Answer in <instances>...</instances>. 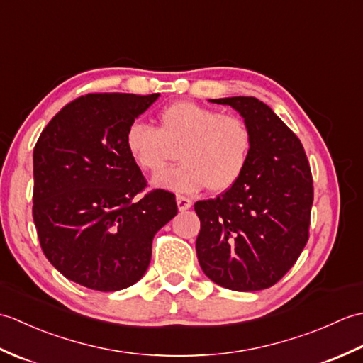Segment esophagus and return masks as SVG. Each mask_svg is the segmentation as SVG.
Returning <instances> with one entry per match:
<instances>
[{"instance_id":"1","label":"esophagus","mask_w":363,"mask_h":363,"mask_svg":"<svg viewBox=\"0 0 363 363\" xmlns=\"http://www.w3.org/2000/svg\"><path fill=\"white\" fill-rule=\"evenodd\" d=\"M176 204H177V209H179L181 212L184 211H189L191 207V199L187 198V196H176Z\"/></svg>"}]
</instances>
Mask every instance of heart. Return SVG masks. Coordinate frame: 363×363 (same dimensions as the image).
<instances>
[{
  "label": "heart",
  "instance_id": "heart-1",
  "mask_svg": "<svg viewBox=\"0 0 363 363\" xmlns=\"http://www.w3.org/2000/svg\"><path fill=\"white\" fill-rule=\"evenodd\" d=\"M125 143L135 164L148 173H158L180 156L181 166L154 176V187L184 195L209 187L223 194L240 181L254 137L242 117L177 101L160 111L157 129L143 121L130 123Z\"/></svg>",
  "mask_w": 363,
  "mask_h": 363
}]
</instances>
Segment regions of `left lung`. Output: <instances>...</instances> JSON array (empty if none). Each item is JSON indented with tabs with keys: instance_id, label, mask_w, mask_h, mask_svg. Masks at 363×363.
Listing matches in <instances>:
<instances>
[{
	"instance_id": "8db88e82",
	"label": "left lung",
	"mask_w": 363,
	"mask_h": 363,
	"mask_svg": "<svg viewBox=\"0 0 363 363\" xmlns=\"http://www.w3.org/2000/svg\"><path fill=\"white\" fill-rule=\"evenodd\" d=\"M230 106L248 123L251 157L233 189L198 201L196 256L221 287L256 291L289 272L309 238L312 173L299 138L265 103L252 96L209 99Z\"/></svg>"
}]
</instances>
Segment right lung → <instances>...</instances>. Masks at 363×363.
I'll return each instance as SVG.
<instances>
[{
	"instance_id": "obj_1",
	"label": "right lung",
	"mask_w": 363,
	"mask_h": 363,
	"mask_svg": "<svg viewBox=\"0 0 363 363\" xmlns=\"http://www.w3.org/2000/svg\"><path fill=\"white\" fill-rule=\"evenodd\" d=\"M89 94L46 125L34 148L33 217L38 240L67 279L117 291L142 279L152 238L177 213L174 195L152 190L128 152L126 129L159 98Z\"/></svg>"
}]
</instances>
